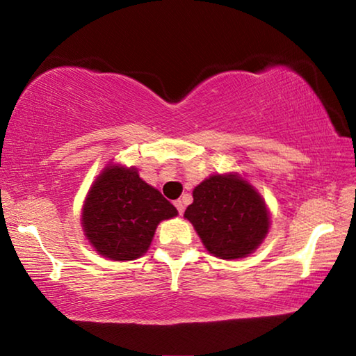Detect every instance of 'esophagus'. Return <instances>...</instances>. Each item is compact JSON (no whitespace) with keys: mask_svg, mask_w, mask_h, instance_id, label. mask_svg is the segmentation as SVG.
Returning <instances> with one entry per match:
<instances>
[{"mask_svg":"<svg viewBox=\"0 0 356 356\" xmlns=\"http://www.w3.org/2000/svg\"><path fill=\"white\" fill-rule=\"evenodd\" d=\"M174 206H176V209L179 210V215H182V213H184V210H185V202H184L182 200H177L176 202H174Z\"/></svg>","mask_w":356,"mask_h":356,"instance_id":"obj_1","label":"esophagus"}]
</instances>
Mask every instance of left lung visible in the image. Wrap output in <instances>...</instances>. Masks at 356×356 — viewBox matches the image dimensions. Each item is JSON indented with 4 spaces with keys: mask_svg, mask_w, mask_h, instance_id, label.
I'll return each mask as SVG.
<instances>
[{
    "mask_svg": "<svg viewBox=\"0 0 356 356\" xmlns=\"http://www.w3.org/2000/svg\"><path fill=\"white\" fill-rule=\"evenodd\" d=\"M188 220L210 254L226 261L254 252L270 229L264 197L237 172L212 174L195 186Z\"/></svg>",
    "mask_w": 356,
    "mask_h": 356,
    "instance_id": "8db88e82",
    "label": "left lung"
}]
</instances>
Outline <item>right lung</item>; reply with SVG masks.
Listing matches in <instances>:
<instances>
[{
    "label": "right lung",
    "mask_w": 356,
    "mask_h": 356,
    "mask_svg": "<svg viewBox=\"0 0 356 356\" xmlns=\"http://www.w3.org/2000/svg\"><path fill=\"white\" fill-rule=\"evenodd\" d=\"M177 209L134 166L106 165L89 188L81 209V227L89 245L111 261H135L152 243L160 221Z\"/></svg>",
    "instance_id": "right-lung-1"
}]
</instances>
